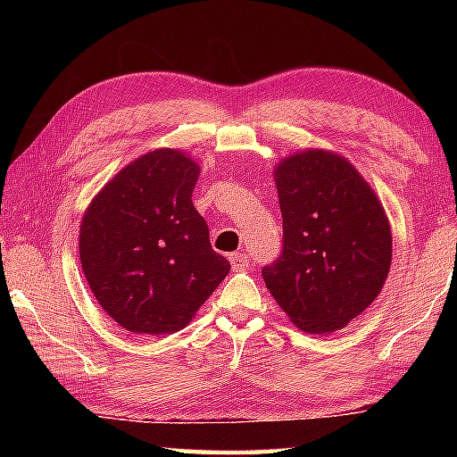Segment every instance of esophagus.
Masks as SVG:
<instances>
[{
    "label": "esophagus",
    "mask_w": 457,
    "mask_h": 457,
    "mask_svg": "<svg viewBox=\"0 0 457 457\" xmlns=\"http://www.w3.org/2000/svg\"><path fill=\"white\" fill-rule=\"evenodd\" d=\"M229 264L234 270H244L247 268V264H250V260H247L245 253H229Z\"/></svg>",
    "instance_id": "34e87169"
}]
</instances>
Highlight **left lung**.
Wrapping results in <instances>:
<instances>
[{
  "mask_svg": "<svg viewBox=\"0 0 457 457\" xmlns=\"http://www.w3.org/2000/svg\"><path fill=\"white\" fill-rule=\"evenodd\" d=\"M274 179L284 244L262 276L300 330L330 335L381 292L393 253L389 220L370 185L337 153H294Z\"/></svg>",
  "mask_w": 457,
  "mask_h": 457,
  "instance_id": "1",
  "label": "left lung"
}]
</instances>
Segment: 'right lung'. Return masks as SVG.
<instances>
[{"instance_id": "add662e5", "label": "right lung", "mask_w": 457, "mask_h": 457, "mask_svg": "<svg viewBox=\"0 0 457 457\" xmlns=\"http://www.w3.org/2000/svg\"><path fill=\"white\" fill-rule=\"evenodd\" d=\"M199 165L175 149L145 153L90 201L82 272L98 304L133 335L185 328L229 272L193 207Z\"/></svg>"}]
</instances>
